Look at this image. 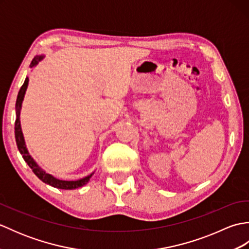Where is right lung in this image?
Returning <instances> with one entry per match:
<instances>
[{"label":"right lung","mask_w":249,"mask_h":249,"mask_svg":"<svg viewBox=\"0 0 249 249\" xmlns=\"http://www.w3.org/2000/svg\"><path fill=\"white\" fill-rule=\"evenodd\" d=\"M44 57H45L44 55H36L34 59L32 60L30 67L36 66L37 64H38V62L43 60ZM28 84H29V78L26 77L24 80V83L22 84V87H21L20 91L18 93L17 102H16L15 138H16V142H17V146H18L20 154L22 155L24 161L28 163L29 167L32 169V171L34 172L35 176L39 179H41L44 183L49 184V185H51V186H53L55 188H60V189H76V188L83 186V185H86L89 181V178H91L94 172L89 174V176H88V177H84L83 178L77 179V181H63V179H59L54 177H52L51 174L47 173L45 170H43V169L37 165V162L33 160V157L30 155L28 149H26L24 137H23L22 129H21V124H20V111H21V107H22V102H23L26 89H28Z\"/></svg>","instance_id":"obj_1"}]
</instances>
